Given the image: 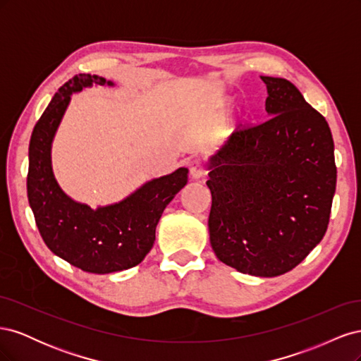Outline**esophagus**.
Here are the masks:
<instances>
[{
	"instance_id": "obj_1",
	"label": "esophagus",
	"mask_w": 361,
	"mask_h": 361,
	"mask_svg": "<svg viewBox=\"0 0 361 361\" xmlns=\"http://www.w3.org/2000/svg\"><path fill=\"white\" fill-rule=\"evenodd\" d=\"M190 174H191V178L195 179V180H199L203 176H206V170L203 167V164L200 161H197V159L192 161L190 164Z\"/></svg>"
}]
</instances>
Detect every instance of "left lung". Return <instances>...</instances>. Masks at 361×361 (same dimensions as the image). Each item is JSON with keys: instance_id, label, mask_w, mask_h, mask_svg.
I'll return each mask as SVG.
<instances>
[{"instance_id": "8db88e82", "label": "left lung", "mask_w": 361, "mask_h": 361, "mask_svg": "<svg viewBox=\"0 0 361 361\" xmlns=\"http://www.w3.org/2000/svg\"><path fill=\"white\" fill-rule=\"evenodd\" d=\"M267 84V122L236 130L209 157V239L223 264L276 277L321 243L336 191L331 130L290 81Z\"/></svg>"}]
</instances>
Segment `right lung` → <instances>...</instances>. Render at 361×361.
Masks as SVG:
<instances>
[{
	"mask_svg": "<svg viewBox=\"0 0 361 361\" xmlns=\"http://www.w3.org/2000/svg\"><path fill=\"white\" fill-rule=\"evenodd\" d=\"M93 84L114 87L99 75H75L43 111L30 140L27 194L39 232L54 255L85 272L110 274L146 257L164 209L188 182V169L147 180L123 200L96 209L69 197L54 176L52 141L72 94Z\"/></svg>",
	"mask_w": 361,
	"mask_h": 361,
	"instance_id": "right-lung-1",
	"label": "right lung"
}]
</instances>
